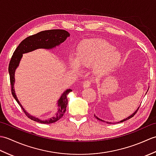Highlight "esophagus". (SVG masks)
<instances>
[{
  "label": "esophagus",
  "instance_id": "esophagus-1",
  "mask_svg": "<svg viewBox=\"0 0 156 156\" xmlns=\"http://www.w3.org/2000/svg\"><path fill=\"white\" fill-rule=\"evenodd\" d=\"M92 84V82L90 80H86L84 82V84H83V87L84 88H88V87H90L91 86Z\"/></svg>",
  "mask_w": 156,
  "mask_h": 156
}]
</instances>
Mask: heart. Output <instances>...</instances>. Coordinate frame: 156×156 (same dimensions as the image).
I'll list each match as a JSON object with an SVG mask.
<instances>
[{
    "label": "heart",
    "mask_w": 156,
    "mask_h": 156,
    "mask_svg": "<svg viewBox=\"0 0 156 156\" xmlns=\"http://www.w3.org/2000/svg\"><path fill=\"white\" fill-rule=\"evenodd\" d=\"M121 58V52L108 43L100 39L87 40L79 46L77 57L70 54L68 57L70 68L80 71V66L89 67L94 64L95 74L101 76L117 65Z\"/></svg>",
    "instance_id": "b5f03b06"
}]
</instances>
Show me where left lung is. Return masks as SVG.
Returning <instances> with one entry per match:
<instances>
[{
  "instance_id": "1",
  "label": "left lung",
  "mask_w": 156,
  "mask_h": 156,
  "mask_svg": "<svg viewBox=\"0 0 156 156\" xmlns=\"http://www.w3.org/2000/svg\"><path fill=\"white\" fill-rule=\"evenodd\" d=\"M148 91V90H147ZM146 93H147V92H146ZM138 109H139V107H138V108L137 109V110L136 111H135L134 112H133V114H132L131 115H130V116H129V117H127V118H126V119H123V120H122V121H119V122H123V121H127V120H128V119H131V117H133V116L135 115V114H136V112H137V111H138ZM94 117H96V118H97V119H98V120H99V121H103V122H105L104 121H102V119H99L98 117H97V116H96L95 115H94ZM107 122V123H109V124H111V122Z\"/></svg>"
}]
</instances>
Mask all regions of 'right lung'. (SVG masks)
I'll return each mask as SVG.
<instances>
[{
  "mask_svg": "<svg viewBox=\"0 0 156 156\" xmlns=\"http://www.w3.org/2000/svg\"><path fill=\"white\" fill-rule=\"evenodd\" d=\"M69 36V33L65 30H63V29H51V30L39 32L35 35L29 36L27 38H25L24 40H23L20 43L18 47L16 48L14 53H13V55H12L9 65V73L10 76V82H11V85L12 94L16 101L17 102V103L20 105V107L22 108L23 111H24L27 117L33 121L40 122V123L50 124L60 119L66 111V107H67L68 105L67 96L69 92L72 91V90L67 89L62 94L58 101V106L59 107L58 111L54 116H52L51 117L45 119L34 117V116L29 114L25 110L24 108L22 107V105L19 102L17 97H16V95L15 94V91L14 89L15 69L19 66L20 60H21L23 54L32 51L37 49L43 48L49 49L55 48L56 46H58L62 43L64 42Z\"/></svg>",
  "mask_w": 156,
  "mask_h": 156,
  "instance_id": "add662e5",
  "label": "right lung"
}]
</instances>
